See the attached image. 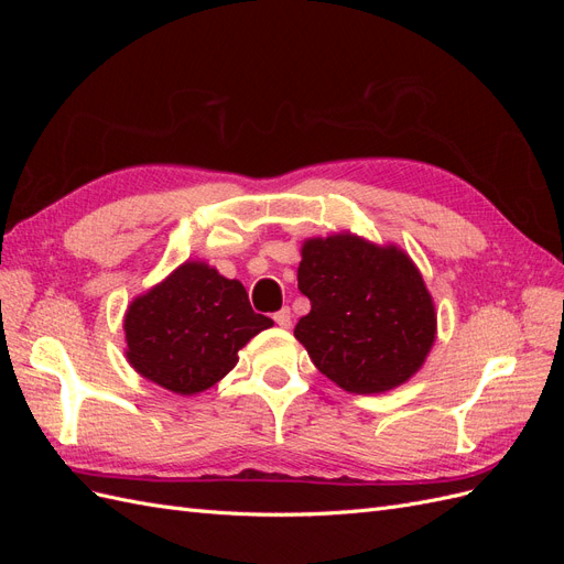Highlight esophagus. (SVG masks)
I'll list each match as a JSON object with an SVG mask.
<instances>
[{
    "mask_svg": "<svg viewBox=\"0 0 564 564\" xmlns=\"http://www.w3.org/2000/svg\"><path fill=\"white\" fill-rule=\"evenodd\" d=\"M272 319H275V324H280V327L289 329V327H292V311L282 308V311H278L275 315H272Z\"/></svg>",
    "mask_w": 564,
    "mask_h": 564,
    "instance_id": "esophagus-1",
    "label": "esophagus"
}]
</instances>
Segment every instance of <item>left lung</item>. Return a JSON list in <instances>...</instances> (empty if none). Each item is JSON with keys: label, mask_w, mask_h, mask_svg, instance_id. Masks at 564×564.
I'll return each instance as SVG.
<instances>
[{"label": "left lung", "mask_w": 564, "mask_h": 564, "mask_svg": "<svg viewBox=\"0 0 564 564\" xmlns=\"http://www.w3.org/2000/svg\"><path fill=\"white\" fill-rule=\"evenodd\" d=\"M299 289L311 299L294 336L315 367L348 392L371 395L409 381L435 340V305L398 247L340 232L301 249Z\"/></svg>", "instance_id": "left-lung-1"}]
</instances>
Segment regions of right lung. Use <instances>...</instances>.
I'll return each mask as SVG.
<instances>
[{
	"mask_svg": "<svg viewBox=\"0 0 564 564\" xmlns=\"http://www.w3.org/2000/svg\"><path fill=\"white\" fill-rule=\"evenodd\" d=\"M272 327L251 311L242 282L185 261L164 282L133 299L124 315L127 360L176 395H195L237 365V350Z\"/></svg>",
	"mask_w": 564,
	"mask_h": 564,
	"instance_id": "right-lung-1",
	"label": "right lung"
}]
</instances>
